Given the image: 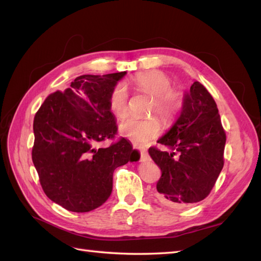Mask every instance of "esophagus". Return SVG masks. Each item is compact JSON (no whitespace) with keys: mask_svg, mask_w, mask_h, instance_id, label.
I'll use <instances>...</instances> for the list:
<instances>
[{"mask_svg":"<svg viewBox=\"0 0 261 261\" xmlns=\"http://www.w3.org/2000/svg\"><path fill=\"white\" fill-rule=\"evenodd\" d=\"M134 148H135V149H137L138 151H139L141 161H147L148 158H149V155H148V152H147V150L145 149V148H138V147H134Z\"/></svg>","mask_w":261,"mask_h":261,"instance_id":"34e87169","label":"esophagus"}]
</instances>
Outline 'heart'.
Instances as JSON below:
<instances>
[{
    "label": "heart",
    "instance_id": "b5f03b06",
    "mask_svg": "<svg viewBox=\"0 0 261 261\" xmlns=\"http://www.w3.org/2000/svg\"><path fill=\"white\" fill-rule=\"evenodd\" d=\"M134 88L152 97L150 112L160 115L164 121H171L183 106L181 91L172 88V80L161 70H149L134 75L130 80ZM129 94L124 85L117 84L109 97V107L117 119H123L127 113ZM120 134L136 145H146L160 136L162 125L155 116L147 119L127 117L121 122Z\"/></svg>",
    "mask_w": 261,
    "mask_h": 261
}]
</instances>
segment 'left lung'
<instances>
[{
  "label": "left lung",
  "mask_w": 261,
  "mask_h": 261,
  "mask_svg": "<svg viewBox=\"0 0 261 261\" xmlns=\"http://www.w3.org/2000/svg\"><path fill=\"white\" fill-rule=\"evenodd\" d=\"M157 142L171 149L148 150L162 172L158 200L175 208L203 200L224 166L226 135L215 100L199 81L185 94L180 116Z\"/></svg>",
  "instance_id": "obj_1"
}]
</instances>
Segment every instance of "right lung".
I'll return each mask as SVG.
<instances>
[{
  "label": "right lung",
  "mask_w": 261,
  "mask_h": 261,
  "mask_svg": "<svg viewBox=\"0 0 261 261\" xmlns=\"http://www.w3.org/2000/svg\"><path fill=\"white\" fill-rule=\"evenodd\" d=\"M125 73L76 76L70 88L48 95L35 115L33 163L45 195L66 211L87 213L103 205L115 168L139 160L124 138L97 148L117 132L109 97Z\"/></svg>",
  "instance_id": "add662e5"
}]
</instances>
